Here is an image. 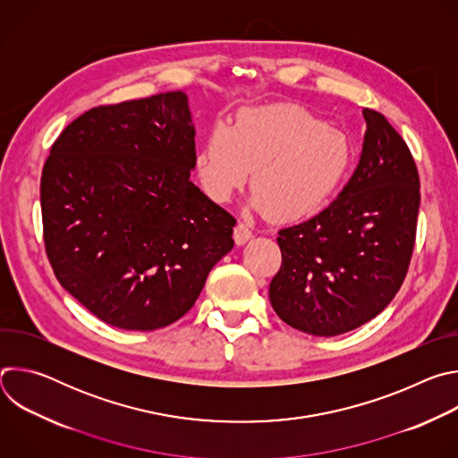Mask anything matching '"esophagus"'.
<instances>
[{
  "mask_svg": "<svg viewBox=\"0 0 458 458\" xmlns=\"http://www.w3.org/2000/svg\"><path fill=\"white\" fill-rule=\"evenodd\" d=\"M251 237H253V232H251V228H250L246 223H237V225H235V228H233V241H235L237 244H244V242H248Z\"/></svg>",
  "mask_w": 458,
  "mask_h": 458,
  "instance_id": "obj_1",
  "label": "esophagus"
}]
</instances>
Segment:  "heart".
<instances>
[{"instance_id":"obj_1","label":"heart","mask_w":458,"mask_h":458,"mask_svg":"<svg viewBox=\"0 0 458 458\" xmlns=\"http://www.w3.org/2000/svg\"><path fill=\"white\" fill-rule=\"evenodd\" d=\"M353 152L339 128L290 103L242 108L233 123H216L193 159L203 191L228 201L250 170L253 205L283 221L306 217L344 184Z\"/></svg>"}]
</instances>
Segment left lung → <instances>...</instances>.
<instances>
[{
  "instance_id": "obj_1",
  "label": "left lung",
  "mask_w": 458,
  "mask_h": 458,
  "mask_svg": "<svg viewBox=\"0 0 458 458\" xmlns=\"http://www.w3.org/2000/svg\"><path fill=\"white\" fill-rule=\"evenodd\" d=\"M359 165L337 199L279 230L281 270L270 302L292 328L335 337L377 317L404 283L413 253L420 181L406 141L375 110H362Z\"/></svg>"
}]
</instances>
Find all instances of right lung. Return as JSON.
<instances>
[{
    "mask_svg": "<svg viewBox=\"0 0 458 458\" xmlns=\"http://www.w3.org/2000/svg\"><path fill=\"white\" fill-rule=\"evenodd\" d=\"M184 92L96 106L50 148L43 239L59 284L103 322L152 332L198 301L235 219L190 181Z\"/></svg>",
    "mask_w": 458,
    "mask_h": 458,
    "instance_id": "obj_1",
    "label": "right lung"
}]
</instances>
